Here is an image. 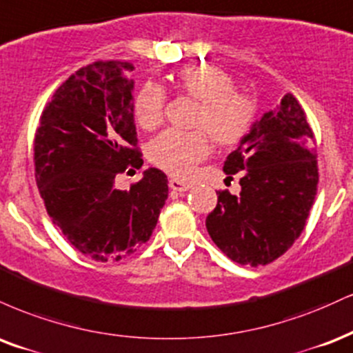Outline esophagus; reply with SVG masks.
<instances>
[{"mask_svg":"<svg viewBox=\"0 0 353 353\" xmlns=\"http://www.w3.org/2000/svg\"><path fill=\"white\" fill-rule=\"evenodd\" d=\"M168 186L173 190V192L183 193V192H188V190L192 188V183H186V181L178 180V178H172V180H170Z\"/></svg>","mask_w":353,"mask_h":353,"instance_id":"1","label":"esophagus"}]
</instances>
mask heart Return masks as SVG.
<instances>
[{"instance_id":"obj_1","label":"heart","mask_w":353,"mask_h":353,"mask_svg":"<svg viewBox=\"0 0 353 353\" xmlns=\"http://www.w3.org/2000/svg\"><path fill=\"white\" fill-rule=\"evenodd\" d=\"M175 87L200 101L194 123L206 128L211 139L223 147L239 143L250 134L256 117V103L234 90V81L213 64H190L175 76ZM163 89L147 82L134 97V117L145 130H153L163 120ZM210 153V140L203 130L181 132L170 128L148 145L153 165L175 176H188Z\"/></svg>"}]
</instances>
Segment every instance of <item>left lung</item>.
Returning a JSON list of instances; mask_svg holds the SVG:
<instances>
[{
  "instance_id": "1",
  "label": "left lung",
  "mask_w": 353,
  "mask_h": 353,
  "mask_svg": "<svg viewBox=\"0 0 353 353\" xmlns=\"http://www.w3.org/2000/svg\"><path fill=\"white\" fill-rule=\"evenodd\" d=\"M304 110L285 94L228 155L223 172H241L238 196L218 193L206 216L213 243L238 264L264 266L299 238L317 194V155Z\"/></svg>"
}]
</instances>
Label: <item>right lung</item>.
<instances>
[{"instance_id":"obj_1","label":"right lung","mask_w":353,"mask_h":353,"mask_svg":"<svg viewBox=\"0 0 353 353\" xmlns=\"http://www.w3.org/2000/svg\"><path fill=\"white\" fill-rule=\"evenodd\" d=\"M134 64L94 62L72 74L41 115L36 183L52 223L94 261H120L150 239L168 196L167 175L147 168L130 190L115 176L143 160L137 150Z\"/></svg>"}]
</instances>
